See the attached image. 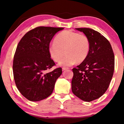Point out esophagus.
<instances>
[{
  "mask_svg": "<svg viewBox=\"0 0 124 124\" xmlns=\"http://www.w3.org/2000/svg\"><path fill=\"white\" fill-rule=\"evenodd\" d=\"M69 69L68 68H66V67H63V68H62V70H67V69Z\"/></svg>",
  "mask_w": 124,
  "mask_h": 124,
  "instance_id": "34e87169",
  "label": "esophagus"
}]
</instances>
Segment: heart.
<instances>
[{"label": "heart", "instance_id": "heart-1", "mask_svg": "<svg viewBox=\"0 0 124 124\" xmlns=\"http://www.w3.org/2000/svg\"><path fill=\"white\" fill-rule=\"evenodd\" d=\"M89 50L87 37L71 30H65L58 34L48 48L51 57L56 62H60L65 53L67 54L59 63L60 66H71L76 62H83L87 57Z\"/></svg>", "mask_w": 124, "mask_h": 124}]
</instances>
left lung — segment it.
I'll return each instance as SVG.
<instances>
[{
  "instance_id": "obj_1",
  "label": "left lung",
  "mask_w": 124,
  "mask_h": 124,
  "mask_svg": "<svg viewBox=\"0 0 124 124\" xmlns=\"http://www.w3.org/2000/svg\"><path fill=\"white\" fill-rule=\"evenodd\" d=\"M90 42L86 59L72 69V90L82 101H91L101 97L108 89L115 68V56L109 41L95 30L76 28Z\"/></svg>"
}]
</instances>
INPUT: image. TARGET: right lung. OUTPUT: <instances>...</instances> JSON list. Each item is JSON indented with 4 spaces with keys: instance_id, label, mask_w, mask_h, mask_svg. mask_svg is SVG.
Returning <instances> with one entry per match:
<instances>
[{
    "instance_id": "add662e5",
    "label": "right lung",
    "mask_w": 124,
    "mask_h": 124,
    "mask_svg": "<svg viewBox=\"0 0 124 124\" xmlns=\"http://www.w3.org/2000/svg\"><path fill=\"white\" fill-rule=\"evenodd\" d=\"M62 28L39 26L23 35L17 46L13 62L15 84L29 101H40L48 97L56 79L62 73L58 68L46 70L55 65L48 52L51 40Z\"/></svg>"
}]
</instances>
